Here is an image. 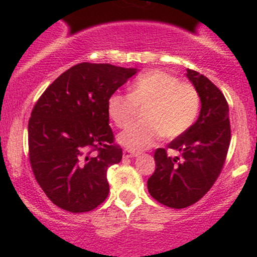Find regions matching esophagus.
<instances>
[{
	"mask_svg": "<svg viewBox=\"0 0 257 257\" xmlns=\"http://www.w3.org/2000/svg\"><path fill=\"white\" fill-rule=\"evenodd\" d=\"M137 153H134V152H132L131 150H124V151H123V157L124 158H134V157H137Z\"/></svg>",
	"mask_w": 257,
	"mask_h": 257,
	"instance_id": "esophagus-1",
	"label": "esophagus"
}]
</instances>
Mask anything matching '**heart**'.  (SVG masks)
Listing matches in <instances>:
<instances>
[{
	"mask_svg": "<svg viewBox=\"0 0 257 257\" xmlns=\"http://www.w3.org/2000/svg\"><path fill=\"white\" fill-rule=\"evenodd\" d=\"M139 107L143 122L129 125L118 135V143L132 151L155 145L163 135L175 139L196 122L199 95L190 83L180 82L172 73L152 70L133 82L129 94L113 93L107 100V113L118 128L132 122Z\"/></svg>",
	"mask_w": 257,
	"mask_h": 257,
	"instance_id": "b5f03b06",
	"label": "heart"
}]
</instances>
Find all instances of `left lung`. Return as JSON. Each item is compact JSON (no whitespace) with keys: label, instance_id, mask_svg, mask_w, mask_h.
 Returning <instances> with one entry per match:
<instances>
[{"label":"left lung","instance_id":"obj_1","mask_svg":"<svg viewBox=\"0 0 257 257\" xmlns=\"http://www.w3.org/2000/svg\"><path fill=\"white\" fill-rule=\"evenodd\" d=\"M186 76L202 104L198 119L168 145L181 157H169L167 150H156V170L147 180L153 198L174 209L194 204L210 190L222 169L231 141L228 104L223 94L199 72L187 69Z\"/></svg>","mask_w":257,"mask_h":257}]
</instances>
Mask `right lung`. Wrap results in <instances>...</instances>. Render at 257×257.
Returning a JSON list of instances; mask_svg holds the SVG:
<instances>
[{
    "mask_svg": "<svg viewBox=\"0 0 257 257\" xmlns=\"http://www.w3.org/2000/svg\"><path fill=\"white\" fill-rule=\"evenodd\" d=\"M139 71L81 63L61 73L37 100L29 120V157L49 199L71 213L107 197V169L122 159L108 125L107 100Z\"/></svg>",
    "mask_w": 257,
    "mask_h": 257,
    "instance_id": "1",
    "label": "right lung"
}]
</instances>
